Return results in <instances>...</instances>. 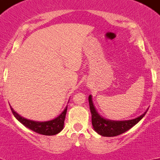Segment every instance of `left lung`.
Wrapping results in <instances>:
<instances>
[{
	"instance_id": "obj_1",
	"label": "left lung",
	"mask_w": 160,
	"mask_h": 160,
	"mask_svg": "<svg viewBox=\"0 0 160 160\" xmlns=\"http://www.w3.org/2000/svg\"><path fill=\"white\" fill-rule=\"evenodd\" d=\"M89 104L91 112V120H92L93 128L94 131L102 136L113 137L119 135L122 133L128 131L132 127L138 123L147 114V110L140 116L134 119L123 120V121H114L109 120L102 117L96 111L92 100V95L89 96Z\"/></svg>"
}]
</instances>
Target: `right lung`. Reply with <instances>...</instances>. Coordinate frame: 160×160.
<instances>
[{
  "mask_svg": "<svg viewBox=\"0 0 160 160\" xmlns=\"http://www.w3.org/2000/svg\"><path fill=\"white\" fill-rule=\"evenodd\" d=\"M10 106V105H9ZM11 111L15 116V118L19 121L21 123L23 124L25 127L29 129L32 130L34 132L44 135H54L60 132L64 128V121L66 118V111H67V106L65 107L64 111L59 114L58 116L52 120L45 121V122H38L33 120H29L23 118L19 114L14 111L12 107H10Z\"/></svg>",
  "mask_w": 160,
  "mask_h": 160,
  "instance_id": "add662e5",
  "label": "right lung"
}]
</instances>
